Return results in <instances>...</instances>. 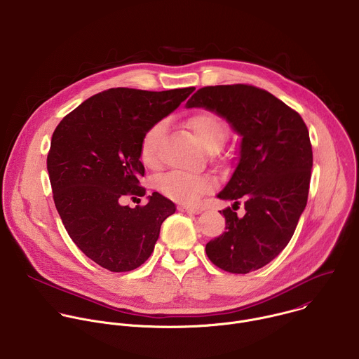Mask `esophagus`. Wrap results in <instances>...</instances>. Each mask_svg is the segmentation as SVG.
<instances>
[{
	"instance_id": "34e87169",
	"label": "esophagus",
	"mask_w": 359,
	"mask_h": 359,
	"mask_svg": "<svg viewBox=\"0 0 359 359\" xmlns=\"http://www.w3.org/2000/svg\"><path fill=\"white\" fill-rule=\"evenodd\" d=\"M179 211H183V212H187V214H200L201 210L197 208V207H190V205H184V204H180L179 207Z\"/></svg>"
}]
</instances>
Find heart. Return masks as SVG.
<instances>
[{"label":"heart","mask_w":359,"mask_h":359,"mask_svg":"<svg viewBox=\"0 0 359 359\" xmlns=\"http://www.w3.org/2000/svg\"><path fill=\"white\" fill-rule=\"evenodd\" d=\"M186 126L191 131L198 145L207 152L219 151L225 141V126L215 115L210 112H198L191 115L187 119ZM163 131V123H158L152 126L142 137L141 161L148 168H156L159 165ZM212 187L214 183L208 176L189 175L180 172L168 173L158 180V189L161 190V193L168 198L182 204L196 203L201 196L212 190Z\"/></svg>","instance_id":"heart-1"}]
</instances>
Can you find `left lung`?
I'll list each match as a JSON object with an SVG mask.
<instances>
[{
	"instance_id": "obj_1",
	"label": "left lung",
	"mask_w": 359,
	"mask_h": 359,
	"mask_svg": "<svg viewBox=\"0 0 359 359\" xmlns=\"http://www.w3.org/2000/svg\"><path fill=\"white\" fill-rule=\"evenodd\" d=\"M204 108L222 116L241 137L231 179L218 198L229 207L225 232L205 245L210 261L231 273H250L273 261L289 244L306 208L313 151L302 116L271 93L247 84L197 90L186 108Z\"/></svg>"
}]
</instances>
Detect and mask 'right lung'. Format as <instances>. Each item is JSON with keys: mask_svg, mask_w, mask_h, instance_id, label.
Returning <instances> with one entry per match:
<instances>
[{"mask_svg": "<svg viewBox=\"0 0 359 359\" xmlns=\"http://www.w3.org/2000/svg\"><path fill=\"white\" fill-rule=\"evenodd\" d=\"M194 90L109 88L67 114L52 135L48 172L62 222L80 251L111 272L141 266L162 222L176 211L156 191L142 207L121 200L128 193L145 196L142 137Z\"/></svg>", "mask_w": 359, "mask_h": 359, "instance_id": "add662e5", "label": "right lung"}]
</instances>
